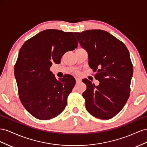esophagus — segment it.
Returning a JSON list of instances; mask_svg holds the SVG:
<instances>
[{
	"label": "esophagus",
	"mask_w": 147,
	"mask_h": 147,
	"mask_svg": "<svg viewBox=\"0 0 147 147\" xmlns=\"http://www.w3.org/2000/svg\"><path fill=\"white\" fill-rule=\"evenodd\" d=\"M81 78H76V83H79L81 82Z\"/></svg>",
	"instance_id": "34e87169"
}]
</instances>
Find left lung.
<instances>
[{
  "label": "left lung",
  "mask_w": 147,
  "mask_h": 147,
  "mask_svg": "<svg viewBox=\"0 0 147 147\" xmlns=\"http://www.w3.org/2000/svg\"><path fill=\"white\" fill-rule=\"evenodd\" d=\"M81 47L88 53L89 65L98 86L87 79L82 96L91 115L109 119L121 111L130 95L133 66L126 46L110 33L100 29L74 32Z\"/></svg>",
  "instance_id": "left-lung-1"
}]
</instances>
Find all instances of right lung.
Masks as SVG:
<instances>
[{
	"instance_id": "1",
	"label": "right lung",
	"mask_w": 147,
	"mask_h": 147,
	"mask_svg": "<svg viewBox=\"0 0 147 147\" xmlns=\"http://www.w3.org/2000/svg\"><path fill=\"white\" fill-rule=\"evenodd\" d=\"M73 32L46 29L26 40L20 49L14 68L20 101L36 118L47 120L65 110L75 85L73 76L57 80L50 68L62 56L78 47Z\"/></svg>"
}]
</instances>
